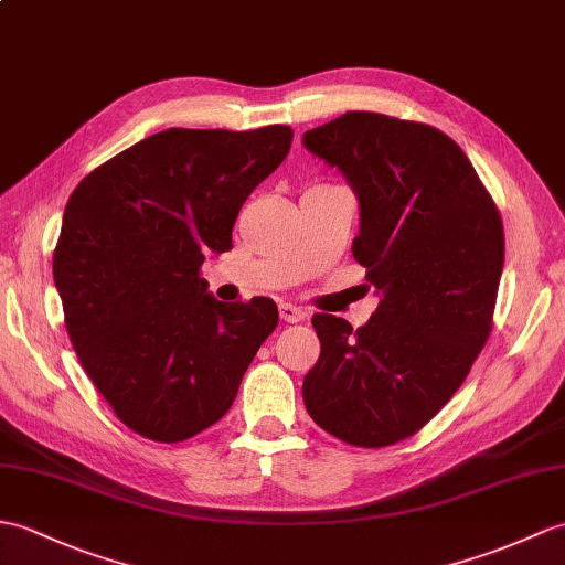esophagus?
<instances>
[{
    "mask_svg": "<svg viewBox=\"0 0 565 565\" xmlns=\"http://www.w3.org/2000/svg\"><path fill=\"white\" fill-rule=\"evenodd\" d=\"M279 315H281L284 322H303L306 320V310L298 308V306H291V303H281Z\"/></svg>",
    "mask_w": 565,
    "mask_h": 565,
    "instance_id": "1",
    "label": "esophagus"
}]
</instances>
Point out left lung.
Listing matches in <instances>:
<instances>
[{"label":"left lung","mask_w":565,"mask_h":565,"mask_svg":"<svg viewBox=\"0 0 565 565\" xmlns=\"http://www.w3.org/2000/svg\"><path fill=\"white\" fill-rule=\"evenodd\" d=\"M303 147L359 196L351 253L380 303L369 324L318 312L320 359L303 380L312 422L359 448L414 436L465 383L487 344L501 284V214L440 129L351 110Z\"/></svg>","instance_id":"1"}]
</instances>
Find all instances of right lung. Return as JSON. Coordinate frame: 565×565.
I'll return each mask as SVG.
<instances>
[{"mask_svg": "<svg viewBox=\"0 0 565 565\" xmlns=\"http://www.w3.org/2000/svg\"><path fill=\"white\" fill-rule=\"evenodd\" d=\"M294 129L170 127L78 182L52 274L86 375L120 422L188 440L231 409L279 322L271 298L223 303L200 277L233 247L243 202L281 166Z\"/></svg>", "mask_w": 565, "mask_h": 565, "instance_id": "right-lung-1", "label": "right lung"}]
</instances>
